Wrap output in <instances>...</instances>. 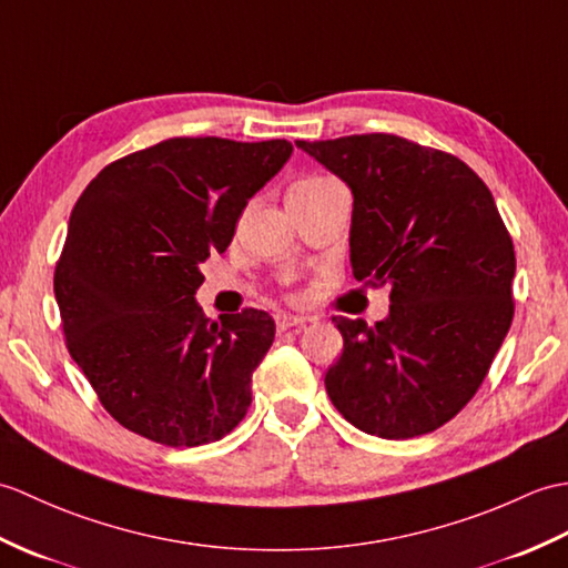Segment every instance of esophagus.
Masks as SVG:
<instances>
[{
  "label": "esophagus",
  "mask_w": 568,
  "mask_h": 568,
  "mask_svg": "<svg viewBox=\"0 0 568 568\" xmlns=\"http://www.w3.org/2000/svg\"><path fill=\"white\" fill-rule=\"evenodd\" d=\"M305 322H307L305 317L285 315V312H281V315H275V327H277V332H285V329H293V327H303Z\"/></svg>",
  "instance_id": "esophagus-1"
}]
</instances>
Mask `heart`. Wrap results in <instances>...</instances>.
I'll list each match as a JSON object with an SVG mask.
<instances>
[{"label":"heart","instance_id":"obj_1","mask_svg":"<svg viewBox=\"0 0 568 568\" xmlns=\"http://www.w3.org/2000/svg\"><path fill=\"white\" fill-rule=\"evenodd\" d=\"M336 183V180L327 178V175H310V178H303L300 183H295V190H320V187H327Z\"/></svg>","mask_w":568,"mask_h":568}]
</instances>
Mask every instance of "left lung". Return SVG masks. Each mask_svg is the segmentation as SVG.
Here are the masks:
<instances>
[{"label":"left lung","instance_id":"1","mask_svg":"<svg viewBox=\"0 0 568 568\" xmlns=\"http://www.w3.org/2000/svg\"><path fill=\"white\" fill-rule=\"evenodd\" d=\"M354 192L352 271L390 287L373 327L332 317L344 352L324 385L361 432L419 437L468 405L515 315V246L488 185L397 134L295 141Z\"/></svg>","mask_w":568,"mask_h":568}]
</instances>
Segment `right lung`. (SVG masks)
Returning <instances> with one entry per match:
<instances>
[{"instance_id":"add662e5","label":"right lung","mask_w":568,"mask_h":568,"mask_svg":"<svg viewBox=\"0 0 568 568\" xmlns=\"http://www.w3.org/2000/svg\"><path fill=\"white\" fill-rule=\"evenodd\" d=\"M291 153L285 139H165L102 168L72 207L53 275L65 346L129 432L200 446L244 419L275 324L253 307L207 320L200 263Z\"/></svg>"}]
</instances>
